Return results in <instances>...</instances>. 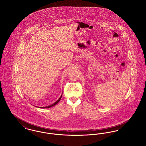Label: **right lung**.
I'll return each instance as SVG.
<instances>
[{"mask_svg": "<svg viewBox=\"0 0 146 146\" xmlns=\"http://www.w3.org/2000/svg\"><path fill=\"white\" fill-rule=\"evenodd\" d=\"M61 97H62V96H61V97L55 103H54V104H51V105H50V106H48V107H40V108H50V107H52V106H55V104H57L59 101H60V100H61Z\"/></svg>", "mask_w": 146, "mask_h": 146, "instance_id": "add662e5", "label": "right lung"}]
</instances>
